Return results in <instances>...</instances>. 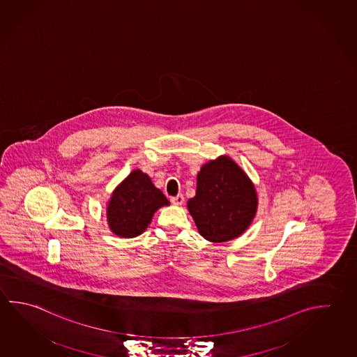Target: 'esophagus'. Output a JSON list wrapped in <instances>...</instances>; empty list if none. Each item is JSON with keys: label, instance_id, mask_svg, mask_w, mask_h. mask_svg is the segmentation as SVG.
I'll use <instances>...</instances> for the list:
<instances>
[{"label": "esophagus", "instance_id": "34e87169", "mask_svg": "<svg viewBox=\"0 0 357 357\" xmlns=\"http://www.w3.org/2000/svg\"><path fill=\"white\" fill-rule=\"evenodd\" d=\"M170 202H172L173 204H176V206H181V204L184 203V197H183V194H178L176 197H172Z\"/></svg>", "mask_w": 357, "mask_h": 357}]
</instances>
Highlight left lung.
Here are the masks:
<instances>
[{"instance_id":"left-lung-1","label":"left lung","mask_w":357,"mask_h":357,"mask_svg":"<svg viewBox=\"0 0 357 357\" xmlns=\"http://www.w3.org/2000/svg\"><path fill=\"white\" fill-rule=\"evenodd\" d=\"M257 206L253 183L227 155L200 168L195 197L188 200L200 236L214 243L239 237L255 218Z\"/></svg>"}]
</instances>
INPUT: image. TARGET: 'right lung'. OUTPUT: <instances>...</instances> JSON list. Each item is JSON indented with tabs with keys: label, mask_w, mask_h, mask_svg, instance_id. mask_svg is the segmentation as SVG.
Returning <instances> with one entry per match:
<instances>
[{
	"label": "right lung",
	"mask_w": 357,
	"mask_h": 357,
	"mask_svg": "<svg viewBox=\"0 0 357 357\" xmlns=\"http://www.w3.org/2000/svg\"><path fill=\"white\" fill-rule=\"evenodd\" d=\"M163 206H169L163 192L155 188L148 174L132 170L112 194L107 209V225L119 237H137Z\"/></svg>",
	"instance_id": "1"
}]
</instances>
